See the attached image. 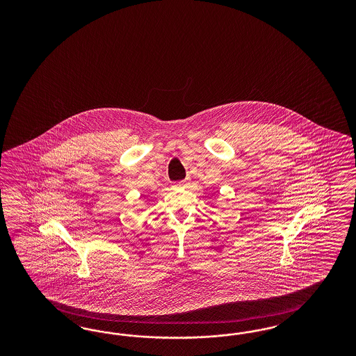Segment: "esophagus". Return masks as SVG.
Wrapping results in <instances>:
<instances>
[{"label":"esophagus","instance_id":"1","mask_svg":"<svg viewBox=\"0 0 356 356\" xmlns=\"http://www.w3.org/2000/svg\"><path fill=\"white\" fill-rule=\"evenodd\" d=\"M189 181V179H185V180H183V181H180V183H176L173 186H180V185H185V184L188 183Z\"/></svg>","mask_w":356,"mask_h":356}]
</instances>
